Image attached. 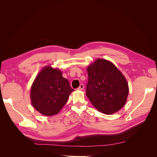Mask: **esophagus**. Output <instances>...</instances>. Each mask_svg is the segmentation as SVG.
Instances as JSON below:
<instances>
[{
	"label": "esophagus",
	"mask_w": 157,
	"mask_h": 157,
	"mask_svg": "<svg viewBox=\"0 0 157 157\" xmlns=\"http://www.w3.org/2000/svg\"><path fill=\"white\" fill-rule=\"evenodd\" d=\"M78 89L79 90H82L84 89V85H83L82 84H80V86H79V87L78 88Z\"/></svg>",
	"instance_id": "34e87169"
}]
</instances>
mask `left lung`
Here are the masks:
<instances>
[{
	"mask_svg": "<svg viewBox=\"0 0 157 157\" xmlns=\"http://www.w3.org/2000/svg\"><path fill=\"white\" fill-rule=\"evenodd\" d=\"M86 94L99 112L110 115L125 105L128 84L121 71L111 61L98 59L87 68Z\"/></svg>",
	"mask_w": 157,
	"mask_h": 157,
	"instance_id": "8db88e82",
	"label": "left lung"
}]
</instances>
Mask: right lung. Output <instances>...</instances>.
<instances>
[{
	"label": "right lung",
	"instance_id": "1",
	"mask_svg": "<svg viewBox=\"0 0 157 157\" xmlns=\"http://www.w3.org/2000/svg\"><path fill=\"white\" fill-rule=\"evenodd\" d=\"M62 73L50 66L44 67L38 74L31 90L33 106L45 116L58 113L67 102L73 91Z\"/></svg>",
	"mask_w": 157,
	"mask_h": 157
}]
</instances>
